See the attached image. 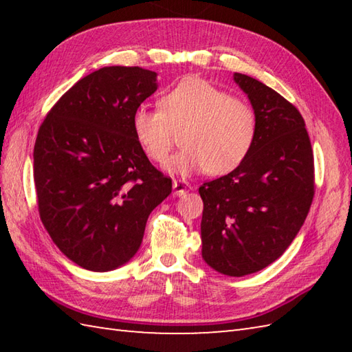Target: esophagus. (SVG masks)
<instances>
[{
  "instance_id": "obj_1",
  "label": "esophagus",
  "mask_w": 352,
  "mask_h": 352,
  "mask_svg": "<svg viewBox=\"0 0 352 352\" xmlns=\"http://www.w3.org/2000/svg\"><path fill=\"white\" fill-rule=\"evenodd\" d=\"M172 188H174V195L175 197H183L184 193H188L190 190L189 183H186L183 180H174V182H172Z\"/></svg>"
}]
</instances>
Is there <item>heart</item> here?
<instances>
[{
    "label": "heart",
    "instance_id": "b5f03b06",
    "mask_svg": "<svg viewBox=\"0 0 352 352\" xmlns=\"http://www.w3.org/2000/svg\"><path fill=\"white\" fill-rule=\"evenodd\" d=\"M134 139L149 160L164 163L174 131H180L182 149L168 162L172 174L190 175L207 170L226 175L241 166L251 153L257 118L243 100L203 78L183 80L159 100V110L138 107L131 116Z\"/></svg>",
    "mask_w": 352,
    "mask_h": 352
}]
</instances>
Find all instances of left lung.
I'll list each match as a JSON object with an SVG mask.
<instances>
[{
  "label": "left lung",
  "instance_id": "1",
  "mask_svg": "<svg viewBox=\"0 0 352 352\" xmlns=\"http://www.w3.org/2000/svg\"><path fill=\"white\" fill-rule=\"evenodd\" d=\"M257 118L251 153L233 172L199 188L206 263L223 275L254 274L283 256L307 218L315 164L300 111L261 81L234 74Z\"/></svg>",
  "mask_w": 352,
  "mask_h": 352
}]
</instances>
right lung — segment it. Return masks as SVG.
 <instances>
[{
  "mask_svg": "<svg viewBox=\"0 0 352 352\" xmlns=\"http://www.w3.org/2000/svg\"><path fill=\"white\" fill-rule=\"evenodd\" d=\"M157 91V74L107 66L77 81L37 133L34 184L43 227L74 263L95 272L125 265L148 216L172 190L134 139L131 116Z\"/></svg>",
  "mask_w": 352,
  "mask_h": 352,
  "instance_id": "obj_1",
  "label": "right lung"
}]
</instances>
